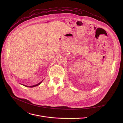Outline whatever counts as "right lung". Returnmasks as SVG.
<instances>
[{"label": "right lung", "mask_w": 123, "mask_h": 123, "mask_svg": "<svg viewBox=\"0 0 123 123\" xmlns=\"http://www.w3.org/2000/svg\"><path fill=\"white\" fill-rule=\"evenodd\" d=\"M42 82H40L39 83H38V84H37V85H33V86H26V85H23V86H27V87H34V86H38L39 85H40V84H41V83Z\"/></svg>", "instance_id": "add662e5"}]
</instances>
